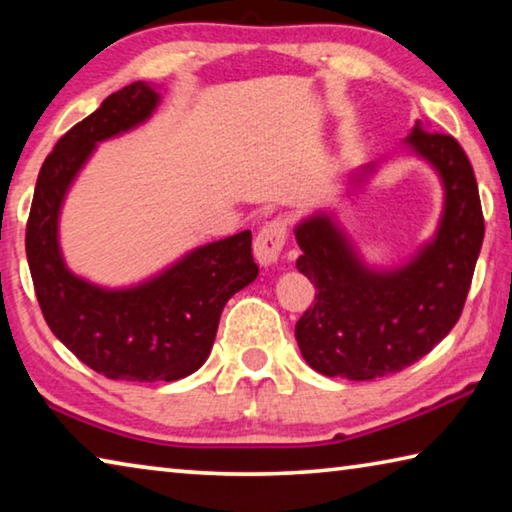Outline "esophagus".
<instances>
[{
	"label": "esophagus",
	"mask_w": 512,
	"mask_h": 512,
	"mask_svg": "<svg viewBox=\"0 0 512 512\" xmlns=\"http://www.w3.org/2000/svg\"><path fill=\"white\" fill-rule=\"evenodd\" d=\"M286 238H288L286 222H283L281 217L270 219V222H267L263 229L258 231L256 240H254L256 261L265 267L277 263L281 256V249H283V245H286Z\"/></svg>",
	"instance_id": "esophagus-1"
}]
</instances>
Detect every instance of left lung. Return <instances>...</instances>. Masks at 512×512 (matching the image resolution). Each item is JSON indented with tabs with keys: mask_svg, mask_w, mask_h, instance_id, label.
<instances>
[{
	"mask_svg": "<svg viewBox=\"0 0 512 512\" xmlns=\"http://www.w3.org/2000/svg\"><path fill=\"white\" fill-rule=\"evenodd\" d=\"M405 146L444 187L437 231L410 261L371 267L332 212L295 226L297 270L316 283V304L297 320L295 338L306 364L327 377L361 382L403 371L451 332L465 306L485 235L474 169L458 141L423 121ZM375 171L377 162L364 164L352 187L359 190Z\"/></svg>",
	"mask_w": 512,
	"mask_h": 512,
	"instance_id": "1",
	"label": "left lung"
}]
</instances>
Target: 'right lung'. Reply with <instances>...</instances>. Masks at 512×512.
<instances>
[{
	"mask_svg": "<svg viewBox=\"0 0 512 512\" xmlns=\"http://www.w3.org/2000/svg\"><path fill=\"white\" fill-rule=\"evenodd\" d=\"M160 93L132 82L70 128L45 157L27 222V261L45 322L73 355L109 380L174 382L208 359L226 302L258 277L251 231L208 242L128 288L68 270L59 247L64 199L100 141L151 119Z\"/></svg>",
	"mask_w": 512,
	"mask_h": 512,
	"instance_id": "obj_1",
	"label": "right lung"
}]
</instances>
